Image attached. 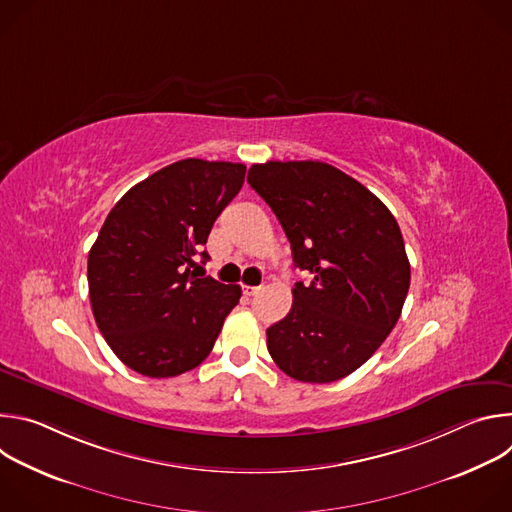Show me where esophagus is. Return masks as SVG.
<instances>
[{"mask_svg":"<svg viewBox=\"0 0 512 512\" xmlns=\"http://www.w3.org/2000/svg\"><path fill=\"white\" fill-rule=\"evenodd\" d=\"M261 289H263V285H243V294L251 298V296H257Z\"/></svg>","mask_w":512,"mask_h":512,"instance_id":"esophagus-1","label":"esophagus"}]
</instances>
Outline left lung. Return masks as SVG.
Wrapping results in <instances>:
<instances>
[{
    "instance_id": "left-lung-1",
    "label": "left lung",
    "mask_w": 512,
    "mask_h": 512,
    "mask_svg": "<svg viewBox=\"0 0 512 512\" xmlns=\"http://www.w3.org/2000/svg\"><path fill=\"white\" fill-rule=\"evenodd\" d=\"M247 182L275 212L296 267L312 275L267 328V350L296 381L344 379L385 342L407 298L411 267L395 216L324 162L253 164Z\"/></svg>"
}]
</instances>
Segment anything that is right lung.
<instances>
[{
    "label": "right lung",
    "mask_w": 512,
    "mask_h": 512,
    "mask_svg": "<svg viewBox=\"0 0 512 512\" xmlns=\"http://www.w3.org/2000/svg\"><path fill=\"white\" fill-rule=\"evenodd\" d=\"M245 166L198 158L135 184L89 251V298L111 350L143 377L168 379L210 354L241 287L192 271L214 221L239 194ZM204 275V273H202Z\"/></svg>",
    "instance_id": "add662e5"
}]
</instances>
